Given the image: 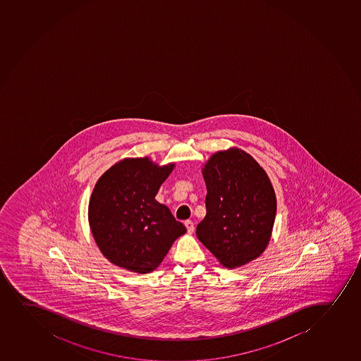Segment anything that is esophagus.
I'll use <instances>...</instances> for the list:
<instances>
[{"label":"esophagus","instance_id":"1","mask_svg":"<svg viewBox=\"0 0 361 361\" xmlns=\"http://www.w3.org/2000/svg\"><path fill=\"white\" fill-rule=\"evenodd\" d=\"M185 225H186L187 233H193L194 231V224L192 221H185Z\"/></svg>","mask_w":361,"mask_h":361}]
</instances>
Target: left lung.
I'll list each match as a JSON object with an SVG mask.
<instances>
[{
    "label": "left lung",
    "instance_id": "left-lung-1",
    "mask_svg": "<svg viewBox=\"0 0 361 361\" xmlns=\"http://www.w3.org/2000/svg\"><path fill=\"white\" fill-rule=\"evenodd\" d=\"M206 216L197 237L224 267H240L267 248L276 214L274 188L252 156L238 147L217 152L202 167Z\"/></svg>",
    "mask_w": 361,
    "mask_h": 361
}]
</instances>
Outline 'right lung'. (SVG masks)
I'll use <instances>...</instances> for the list:
<instances>
[{"instance_id":"right-lung-1","label":"right lung","mask_w":361,"mask_h":361,"mask_svg":"<svg viewBox=\"0 0 361 361\" xmlns=\"http://www.w3.org/2000/svg\"><path fill=\"white\" fill-rule=\"evenodd\" d=\"M149 157L124 159L101 175L90 195L88 221L106 259L147 274L155 271L171 245L187 230L155 197L174 169Z\"/></svg>"}]
</instances>
